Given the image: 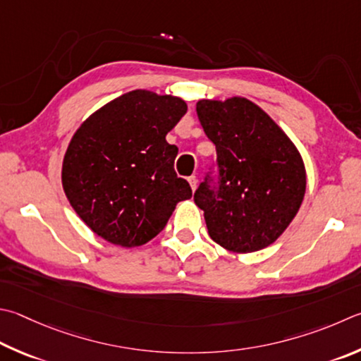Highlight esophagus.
I'll return each mask as SVG.
<instances>
[{
  "mask_svg": "<svg viewBox=\"0 0 361 361\" xmlns=\"http://www.w3.org/2000/svg\"><path fill=\"white\" fill-rule=\"evenodd\" d=\"M188 181H189V185H191L192 191H195V188H197V178H195V176L192 175V176H189Z\"/></svg>",
  "mask_w": 361,
  "mask_h": 361,
  "instance_id": "34e87169",
  "label": "esophagus"
}]
</instances>
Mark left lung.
<instances>
[{
	"instance_id": "obj_1",
	"label": "left lung",
	"mask_w": 361,
	"mask_h": 361,
	"mask_svg": "<svg viewBox=\"0 0 361 361\" xmlns=\"http://www.w3.org/2000/svg\"><path fill=\"white\" fill-rule=\"evenodd\" d=\"M195 110L218 154V185L207 175L194 192L208 235L238 254L270 246L305 197L306 170L297 147L246 97L202 99Z\"/></svg>"
}]
</instances>
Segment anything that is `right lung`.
Segmentation results:
<instances>
[{"mask_svg":"<svg viewBox=\"0 0 361 361\" xmlns=\"http://www.w3.org/2000/svg\"><path fill=\"white\" fill-rule=\"evenodd\" d=\"M176 96L134 90L82 123L63 159L64 194L96 235L123 247L145 245L192 197L178 178V148L166 140L186 114Z\"/></svg>","mask_w":361,"mask_h":361,"instance_id":"obj_1","label":"right lung"}]
</instances>
